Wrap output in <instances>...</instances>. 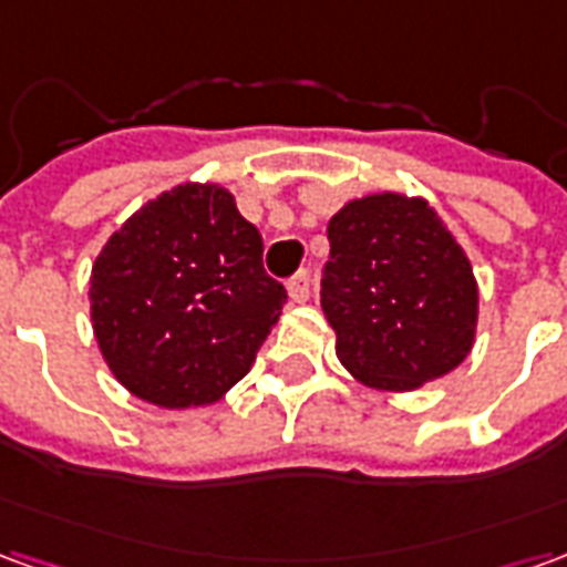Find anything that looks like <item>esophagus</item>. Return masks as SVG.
<instances>
[{
  "label": "esophagus",
  "instance_id": "1",
  "mask_svg": "<svg viewBox=\"0 0 567 567\" xmlns=\"http://www.w3.org/2000/svg\"><path fill=\"white\" fill-rule=\"evenodd\" d=\"M309 291H312V282H309V272H297L288 279V297L295 300V303H303L309 300Z\"/></svg>",
  "mask_w": 567,
  "mask_h": 567
}]
</instances>
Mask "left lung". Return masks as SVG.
<instances>
[{"instance_id":"left-lung-1","label":"left lung","mask_w":567,"mask_h":567,"mask_svg":"<svg viewBox=\"0 0 567 567\" xmlns=\"http://www.w3.org/2000/svg\"><path fill=\"white\" fill-rule=\"evenodd\" d=\"M328 239L321 309L358 382L413 392L462 364L480 295L471 260L427 199L389 190L352 199Z\"/></svg>"}]
</instances>
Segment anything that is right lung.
Here are the masks:
<instances>
[{"label": "right lung", "mask_w": 567, "mask_h": 567, "mask_svg": "<svg viewBox=\"0 0 567 567\" xmlns=\"http://www.w3.org/2000/svg\"><path fill=\"white\" fill-rule=\"evenodd\" d=\"M260 255L258 227L221 185L148 199L93 260V333L115 380L166 410L224 398L288 300Z\"/></svg>", "instance_id": "add662e5"}]
</instances>
